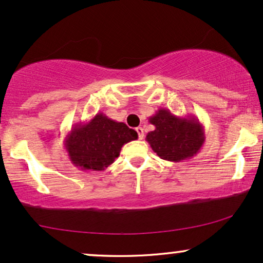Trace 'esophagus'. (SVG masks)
<instances>
[{
	"instance_id": "34e87169",
	"label": "esophagus",
	"mask_w": 263,
	"mask_h": 263,
	"mask_svg": "<svg viewBox=\"0 0 263 263\" xmlns=\"http://www.w3.org/2000/svg\"><path fill=\"white\" fill-rule=\"evenodd\" d=\"M137 133H138V137H139V139H144V129L141 128V126H138L137 128Z\"/></svg>"
}]
</instances>
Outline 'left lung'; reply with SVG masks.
<instances>
[{
    "label": "left lung",
    "instance_id": "obj_1",
    "mask_svg": "<svg viewBox=\"0 0 263 263\" xmlns=\"http://www.w3.org/2000/svg\"><path fill=\"white\" fill-rule=\"evenodd\" d=\"M149 122L155 126L147 133L146 141L160 159L181 162L192 159L205 141L204 128L193 116L178 117L165 108H160Z\"/></svg>",
    "mask_w": 263,
    "mask_h": 263
}]
</instances>
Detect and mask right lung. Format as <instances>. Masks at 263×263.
<instances>
[{"instance_id":"obj_1","label":"right lung","mask_w":263,"mask_h":263,"mask_svg":"<svg viewBox=\"0 0 263 263\" xmlns=\"http://www.w3.org/2000/svg\"><path fill=\"white\" fill-rule=\"evenodd\" d=\"M138 133L124 123L97 113L88 122L71 128L64 146L71 163L82 171H104L119 156L122 146L137 140Z\"/></svg>"}]
</instances>
